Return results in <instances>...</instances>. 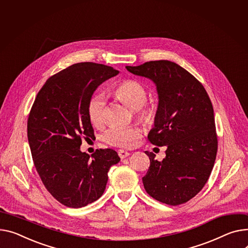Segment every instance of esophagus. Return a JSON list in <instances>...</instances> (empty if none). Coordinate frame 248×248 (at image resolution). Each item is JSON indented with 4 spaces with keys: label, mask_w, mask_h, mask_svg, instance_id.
I'll return each mask as SVG.
<instances>
[{
    "label": "esophagus",
    "mask_w": 248,
    "mask_h": 248,
    "mask_svg": "<svg viewBox=\"0 0 248 248\" xmlns=\"http://www.w3.org/2000/svg\"><path fill=\"white\" fill-rule=\"evenodd\" d=\"M118 154H119V156L121 158H125V157H127L129 155V153L126 152V151H124V150H119Z\"/></svg>",
    "instance_id": "1"
}]
</instances>
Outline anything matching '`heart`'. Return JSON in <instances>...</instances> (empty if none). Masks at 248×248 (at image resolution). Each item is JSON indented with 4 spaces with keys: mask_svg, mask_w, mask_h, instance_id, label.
<instances>
[{
    "mask_svg": "<svg viewBox=\"0 0 248 248\" xmlns=\"http://www.w3.org/2000/svg\"><path fill=\"white\" fill-rule=\"evenodd\" d=\"M114 95L129 109L134 110L136 118L141 122L151 121L154 110L146 107V91L137 80H125L114 90ZM106 96L103 93L93 94L88 105V114L94 126H101L106 120ZM142 130L138 125L126 127H109L103 136V140L113 146L131 147L141 137Z\"/></svg>",
    "mask_w": 248,
    "mask_h": 248,
    "instance_id": "obj_1",
    "label": "heart"
}]
</instances>
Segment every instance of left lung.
<instances>
[{
    "label": "left lung",
    "instance_id": "1",
    "mask_svg": "<svg viewBox=\"0 0 248 248\" xmlns=\"http://www.w3.org/2000/svg\"><path fill=\"white\" fill-rule=\"evenodd\" d=\"M156 86L158 106L148 140L167 145L166 157L145 152L151 166L142 177L146 192L170 205L187 202L199 193L211 173L217 153V136L210 98L201 82L177 63L146 62L125 67Z\"/></svg>",
    "mask_w": 248,
    "mask_h": 248
}]
</instances>
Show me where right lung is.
<instances>
[{
    "label": "right lung",
    "mask_w": 248,
    "mask_h": 248,
    "mask_svg": "<svg viewBox=\"0 0 248 248\" xmlns=\"http://www.w3.org/2000/svg\"><path fill=\"white\" fill-rule=\"evenodd\" d=\"M119 71L78 62L49 78L37 94L28 120V140L46 190L62 204L79 208L103 195L108 172L121 158L105 148L80 152L81 139L93 138L88 105L97 87Z\"/></svg>",
    "instance_id": "add662e5"
}]
</instances>
